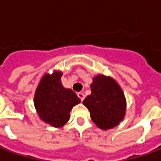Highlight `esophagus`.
<instances>
[{
	"label": "esophagus",
	"mask_w": 161,
	"mask_h": 161,
	"mask_svg": "<svg viewBox=\"0 0 161 161\" xmlns=\"http://www.w3.org/2000/svg\"><path fill=\"white\" fill-rule=\"evenodd\" d=\"M77 97L80 98L81 102L84 101V97H85V96H84V93H82V92H78V93H77Z\"/></svg>",
	"instance_id": "34e87169"
}]
</instances>
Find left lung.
<instances>
[{"instance_id":"8db88e82","label":"left lung","mask_w":161,"mask_h":161,"mask_svg":"<svg viewBox=\"0 0 161 161\" xmlns=\"http://www.w3.org/2000/svg\"><path fill=\"white\" fill-rule=\"evenodd\" d=\"M91 88V94L83 103L90 110L93 122L104 130L117 126L126 112V98L120 85L112 77L97 75Z\"/></svg>"}]
</instances>
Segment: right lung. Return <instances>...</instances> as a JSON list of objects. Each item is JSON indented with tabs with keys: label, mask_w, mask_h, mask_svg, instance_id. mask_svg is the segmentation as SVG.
<instances>
[{
	"label": "right lung",
	"mask_w": 161,
	"mask_h": 161,
	"mask_svg": "<svg viewBox=\"0 0 161 161\" xmlns=\"http://www.w3.org/2000/svg\"><path fill=\"white\" fill-rule=\"evenodd\" d=\"M61 77V71L44 75L34 95V106L40 119L55 128L63 127L70 119L71 108L80 103L73 91L64 88Z\"/></svg>",
	"instance_id": "add662e5"
}]
</instances>
